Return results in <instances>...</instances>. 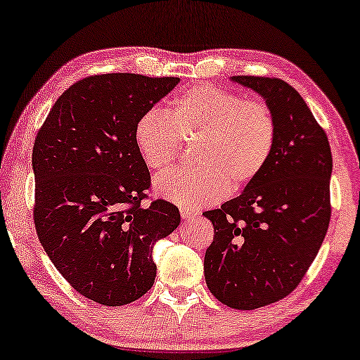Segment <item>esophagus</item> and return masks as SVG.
I'll return each mask as SVG.
<instances>
[{"mask_svg": "<svg viewBox=\"0 0 360 360\" xmlns=\"http://www.w3.org/2000/svg\"><path fill=\"white\" fill-rule=\"evenodd\" d=\"M197 211H193V210H189V208H181V218L184 219V221H189V219H193V218H197Z\"/></svg>", "mask_w": 360, "mask_h": 360, "instance_id": "esophagus-1", "label": "esophagus"}]
</instances>
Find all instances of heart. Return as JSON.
I'll list each match as a JSON object with an SVG mask.
<instances>
[{"instance_id": "heart-1", "label": "heart", "mask_w": 360, "mask_h": 360, "mask_svg": "<svg viewBox=\"0 0 360 360\" xmlns=\"http://www.w3.org/2000/svg\"><path fill=\"white\" fill-rule=\"evenodd\" d=\"M167 112L150 108L134 127L144 163L162 171L179 157L182 141L197 139L193 167L155 179V191L179 207L198 208L242 189L264 171L276 149L277 122L261 101L198 84L171 101Z\"/></svg>"}]
</instances>
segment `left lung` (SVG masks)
I'll list each match as a JSON object with an SVG mask.
<instances>
[{"label": "left lung", "mask_w": 360, "mask_h": 360, "mask_svg": "<svg viewBox=\"0 0 360 360\" xmlns=\"http://www.w3.org/2000/svg\"><path fill=\"white\" fill-rule=\"evenodd\" d=\"M258 93L277 122L276 149L240 195L205 211L214 238L205 253L210 292L232 309L285 298L303 281L330 222L328 138L298 91L281 78L231 77Z\"/></svg>", "instance_id": "left-lung-1"}]
</instances>
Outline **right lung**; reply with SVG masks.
I'll return each instance as SVG.
<instances>
[{"instance_id":"add662e5","label":"right lung","mask_w":360,"mask_h":360,"mask_svg":"<svg viewBox=\"0 0 360 360\" xmlns=\"http://www.w3.org/2000/svg\"><path fill=\"white\" fill-rule=\"evenodd\" d=\"M178 83L136 73L83 78L56 101L37 134L38 238L62 277L99 304H129L149 292L153 245L181 222L173 203L141 205L150 173L134 141L139 117Z\"/></svg>"}]
</instances>
